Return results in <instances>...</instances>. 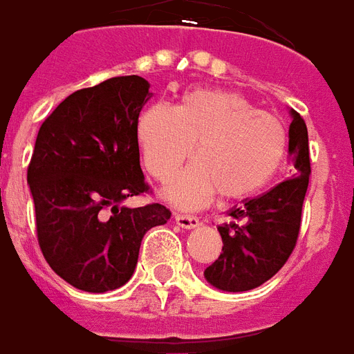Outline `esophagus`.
Here are the masks:
<instances>
[{"instance_id": "1", "label": "esophagus", "mask_w": 354, "mask_h": 354, "mask_svg": "<svg viewBox=\"0 0 354 354\" xmlns=\"http://www.w3.org/2000/svg\"><path fill=\"white\" fill-rule=\"evenodd\" d=\"M175 224L185 230H194L199 225V218L190 216V214H175Z\"/></svg>"}]
</instances>
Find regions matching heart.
<instances>
[{
  "label": "heart",
  "mask_w": 354,
  "mask_h": 354,
  "mask_svg": "<svg viewBox=\"0 0 354 354\" xmlns=\"http://www.w3.org/2000/svg\"><path fill=\"white\" fill-rule=\"evenodd\" d=\"M143 164L156 180L166 183L185 162L188 166L164 190L169 203L196 209L218 192L244 199L263 190L288 156L289 136L280 119L259 111L239 93L196 89L177 108L155 104L138 123Z\"/></svg>",
  "instance_id": "b5f03b06"
}]
</instances>
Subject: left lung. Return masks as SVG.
<instances>
[{"label": "left lung", "mask_w": 354, "mask_h": 354, "mask_svg": "<svg viewBox=\"0 0 354 354\" xmlns=\"http://www.w3.org/2000/svg\"><path fill=\"white\" fill-rule=\"evenodd\" d=\"M291 115L289 153L293 156V177L231 209L230 224L218 225L224 246L216 261L205 268V278L222 291L259 288L286 265L297 246L312 169L306 123L295 110Z\"/></svg>", "instance_id": "8db88e82"}]
</instances>
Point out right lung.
Here are the masks:
<instances>
[{"instance_id":"right-lung-1","label":"right lung","mask_w":354,"mask_h":354,"mask_svg":"<svg viewBox=\"0 0 354 354\" xmlns=\"http://www.w3.org/2000/svg\"><path fill=\"white\" fill-rule=\"evenodd\" d=\"M149 97L142 76L104 80L68 95L37 134L28 166L37 241L55 274L82 291L124 286L143 235L171 216L160 203L119 207L151 192L138 145Z\"/></svg>"}]
</instances>
